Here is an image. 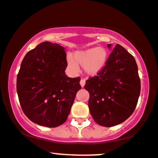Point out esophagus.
<instances>
[{
    "instance_id": "34e87169",
    "label": "esophagus",
    "mask_w": 158,
    "mask_h": 158,
    "mask_svg": "<svg viewBox=\"0 0 158 158\" xmlns=\"http://www.w3.org/2000/svg\"><path fill=\"white\" fill-rule=\"evenodd\" d=\"M85 79H82L80 80V85L82 87H83L85 85Z\"/></svg>"
}]
</instances>
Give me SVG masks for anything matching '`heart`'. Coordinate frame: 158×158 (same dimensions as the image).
<instances>
[{
  "instance_id": "obj_1",
  "label": "heart",
  "mask_w": 158,
  "mask_h": 158,
  "mask_svg": "<svg viewBox=\"0 0 158 158\" xmlns=\"http://www.w3.org/2000/svg\"><path fill=\"white\" fill-rule=\"evenodd\" d=\"M108 54L103 48L95 47L78 51L73 55V59L69 57L68 64L72 70L76 71L77 66H84L87 74L94 76L100 73L107 64Z\"/></svg>"
}]
</instances>
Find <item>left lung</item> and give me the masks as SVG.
I'll return each instance as SVG.
<instances>
[{"instance_id": "left-lung-1", "label": "left lung", "mask_w": 158, "mask_h": 158, "mask_svg": "<svg viewBox=\"0 0 158 158\" xmlns=\"http://www.w3.org/2000/svg\"><path fill=\"white\" fill-rule=\"evenodd\" d=\"M84 88L89 93V111L98 124L110 127L124 122L135 110L140 94L135 58L117 44L104 69L89 77Z\"/></svg>"}]
</instances>
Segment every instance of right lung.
Segmentation results:
<instances>
[{"instance_id": "right-lung-1", "label": "right lung", "mask_w": 158, "mask_h": 158, "mask_svg": "<svg viewBox=\"0 0 158 158\" xmlns=\"http://www.w3.org/2000/svg\"><path fill=\"white\" fill-rule=\"evenodd\" d=\"M64 48L44 41L23 58L16 91L25 115L31 122L57 127L66 122L78 91L80 77L69 78Z\"/></svg>"}]
</instances>
